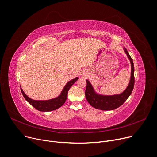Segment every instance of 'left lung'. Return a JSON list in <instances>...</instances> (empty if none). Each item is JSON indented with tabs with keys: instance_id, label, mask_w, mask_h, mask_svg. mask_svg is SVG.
<instances>
[{
	"instance_id": "8db88e82",
	"label": "left lung",
	"mask_w": 157,
	"mask_h": 157,
	"mask_svg": "<svg viewBox=\"0 0 157 157\" xmlns=\"http://www.w3.org/2000/svg\"><path fill=\"white\" fill-rule=\"evenodd\" d=\"M128 59L131 63V78L127 88L120 94L105 95H101L95 92L90 81H86V88L85 92V97L87 101L92 107L101 110H112L121 106L127 100L129 95H131L135 83L134 78V65L133 59L126 50L124 47Z\"/></svg>"
}]
</instances>
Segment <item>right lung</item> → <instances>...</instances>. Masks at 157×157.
<instances>
[{"mask_svg":"<svg viewBox=\"0 0 157 157\" xmlns=\"http://www.w3.org/2000/svg\"><path fill=\"white\" fill-rule=\"evenodd\" d=\"M78 77H76L74 79L69 81V82L66 84L59 95H58L57 98L49 100L40 101L32 99L24 93V92L22 89V88H20V90H21L22 94L25 99L28 101L31 106H33L34 108H35L36 110L41 112L52 111L56 110V109L59 108L65 103V102L67 98L68 91L69 90L71 86L76 82L78 79Z\"/></svg>","mask_w":157,"mask_h":157,"instance_id":"right-lung-1","label":"right lung"}]
</instances>
